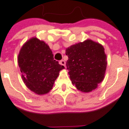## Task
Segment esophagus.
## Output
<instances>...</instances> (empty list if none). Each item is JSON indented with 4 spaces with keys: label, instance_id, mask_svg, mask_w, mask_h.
I'll list each match as a JSON object with an SVG mask.
<instances>
[{
    "label": "esophagus",
    "instance_id": "1",
    "mask_svg": "<svg viewBox=\"0 0 129 129\" xmlns=\"http://www.w3.org/2000/svg\"><path fill=\"white\" fill-rule=\"evenodd\" d=\"M59 64H60V65H62L64 66V67H65V65H66V62L64 60H60V61L59 62Z\"/></svg>",
    "mask_w": 129,
    "mask_h": 129
}]
</instances>
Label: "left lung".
I'll return each instance as SVG.
<instances>
[{"label": "left lung", "mask_w": 129, "mask_h": 129, "mask_svg": "<svg viewBox=\"0 0 129 129\" xmlns=\"http://www.w3.org/2000/svg\"><path fill=\"white\" fill-rule=\"evenodd\" d=\"M67 67L72 83L83 92L97 88L103 81L107 69V55L99 43L87 39L66 49Z\"/></svg>", "instance_id": "obj_1"}]
</instances>
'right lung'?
<instances>
[{
    "label": "right lung",
    "instance_id": "add662e5",
    "mask_svg": "<svg viewBox=\"0 0 129 129\" xmlns=\"http://www.w3.org/2000/svg\"><path fill=\"white\" fill-rule=\"evenodd\" d=\"M18 64L26 86L39 95L52 89L59 72L64 68L54 60L48 45L36 37L26 41L20 48Z\"/></svg>",
    "mask_w": 129,
    "mask_h": 129
}]
</instances>
